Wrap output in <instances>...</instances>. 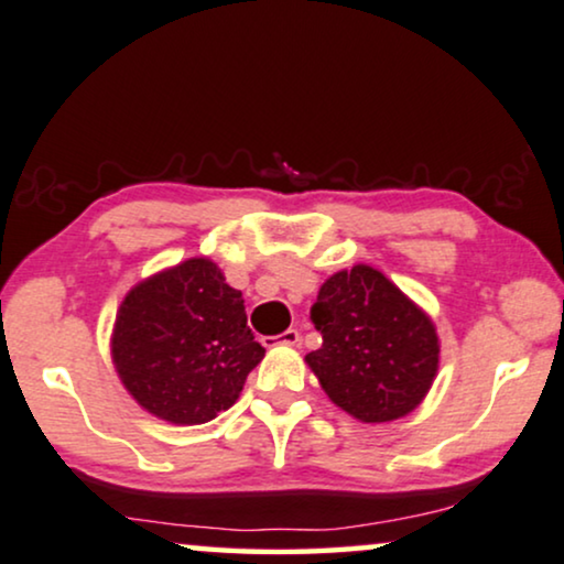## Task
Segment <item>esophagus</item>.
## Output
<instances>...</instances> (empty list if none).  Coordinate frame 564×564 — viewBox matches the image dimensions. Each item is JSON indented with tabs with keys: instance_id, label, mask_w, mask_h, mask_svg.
<instances>
[{
	"instance_id": "1",
	"label": "esophagus",
	"mask_w": 564,
	"mask_h": 564,
	"mask_svg": "<svg viewBox=\"0 0 564 564\" xmlns=\"http://www.w3.org/2000/svg\"><path fill=\"white\" fill-rule=\"evenodd\" d=\"M262 345L273 348V345H299V329H286V333L275 337H262Z\"/></svg>"
}]
</instances>
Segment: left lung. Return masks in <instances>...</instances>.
Instances as JSON below:
<instances>
[{
    "mask_svg": "<svg viewBox=\"0 0 564 564\" xmlns=\"http://www.w3.org/2000/svg\"><path fill=\"white\" fill-rule=\"evenodd\" d=\"M322 348L306 356L329 402L360 423L410 415L438 373L441 340L423 306L381 270L352 265L322 283L312 306Z\"/></svg>",
    "mask_w": 564,
    "mask_h": 564,
    "instance_id": "obj_1",
    "label": "left lung"
}]
</instances>
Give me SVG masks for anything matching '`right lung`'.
<instances>
[{"mask_svg": "<svg viewBox=\"0 0 564 564\" xmlns=\"http://www.w3.org/2000/svg\"><path fill=\"white\" fill-rule=\"evenodd\" d=\"M110 356L139 408L172 425H200L239 400L265 348L247 327L242 291L208 258L144 278L118 306Z\"/></svg>", "mask_w": 564, "mask_h": 564, "instance_id": "add662e5", "label": "right lung"}]
</instances>
